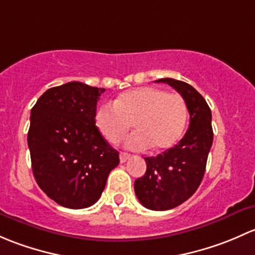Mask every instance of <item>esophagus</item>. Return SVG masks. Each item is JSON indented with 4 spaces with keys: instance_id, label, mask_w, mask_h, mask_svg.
<instances>
[{
    "instance_id": "1",
    "label": "esophagus",
    "mask_w": 255,
    "mask_h": 255,
    "mask_svg": "<svg viewBox=\"0 0 255 255\" xmlns=\"http://www.w3.org/2000/svg\"><path fill=\"white\" fill-rule=\"evenodd\" d=\"M119 156H120V162H122V163H125V162H127L128 159H130L131 154L127 153V152H120Z\"/></svg>"
}]
</instances>
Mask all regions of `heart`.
<instances>
[{
  "mask_svg": "<svg viewBox=\"0 0 255 255\" xmlns=\"http://www.w3.org/2000/svg\"><path fill=\"white\" fill-rule=\"evenodd\" d=\"M188 119L183 97L156 87H140L124 92L114 104L97 109L94 124L107 142L118 143L131 128L136 132L127 140L131 148L164 151L180 140Z\"/></svg>",
  "mask_w": 255,
  "mask_h": 255,
  "instance_id": "obj_1",
  "label": "heart"
}]
</instances>
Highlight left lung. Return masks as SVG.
Returning <instances> with one entry per match:
<instances>
[{
    "instance_id": "left-lung-1",
    "label": "left lung",
    "mask_w": 255,
    "mask_h": 255,
    "mask_svg": "<svg viewBox=\"0 0 255 255\" xmlns=\"http://www.w3.org/2000/svg\"><path fill=\"white\" fill-rule=\"evenodd\" d=\"M173 87L186 103L190 124L184 137L174 147L156 157H145L143 177L135 180L138 201L149 210L164 211L179 206L196 191L205 173L214 132L211 110L193 86L173 78H161Z\"/></svg>"
}]
</instances>
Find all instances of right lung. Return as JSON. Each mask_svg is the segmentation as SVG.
Masks as SVG:
<instances>
[{
    "instance_id": "add662e5",
    "label": "right lung",
    "mask_w": 255,
    "mask_h": 255,
    "mask_svg": "<svg viewBox=\"0 0 255 255\" xmlns=\"http://www.w3.org/2000/svg\"><path fill=\"white\" fill-rule=\"evenodd\" d=\"M104 88L69 82L44 92L30 112L28 146L41 190L59 205L85 209L98 201L119 152L94 124Z\"/></svg>"
}]
</instances>
